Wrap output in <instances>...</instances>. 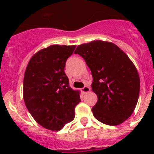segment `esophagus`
I'll return each instance as SVG.
<instances>
[{
    "label": "esophagus",
    "instance_id": "obj_1",
    "mask_svg": "<svg viewBox=\"0 0 154 154\" xmlns=\"http://www.w3.org/2000/svg\"><path fill=\"white\" fill-rule=\"evenodd\" d=\"M82 91L83 94H87V93H89L90 92V88L89 86H85L84 88H82Z\"/></svg>",
    "mask_w": 154,
    "mask_h": 154
}]
</instances>
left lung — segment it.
<instances>
[{"label":"left lung","mask_w":154,"mask_h":154,"mask_svg":"<svg viewBox=\"0 0 154 154\" xmlns=\"http://www.w3.org/2000/svg\"><path fill=\"white\" fill-rule=\"evenodd\" d=\"M74 53L84 58L93 76L92 90L97 102L94 117L109 125H118L135 109L140 92V77L126 53L109 42L93 41L80 45Z\"/></svg>","instance_id":"8db88e82"}]
</instances>
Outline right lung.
<instances>
[{
    "label": "right lung",
    "mask_w": 154,
    "mask_h": 154,
    "mask_svg": "<svg viewBox=\"0 0 154 154\" xmlns=\"http://www.w3.org/2000/svg\"><path fill=\"white\" fill-rule=\"evenodd\" d=\"M76 45H53L35 53L28 63L23 98L33 119L45 129L58 131L75 117L80 91L69 86L65 62Z\"/></svg>",
    "instance_id": "obj_1"
}]
</instances>
